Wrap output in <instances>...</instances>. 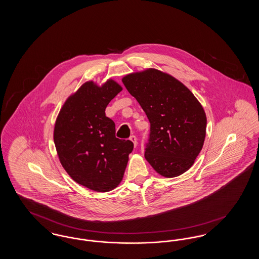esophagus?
Listing matches in <instances>:
<instances>
[{
    "mask_svg": "<svg viewBox=\"0 0 259 259\" xmlns=\"http://www.w3.org/2000/svg\"><path fill=\"white\" fill-rule=\"evenodd\" d=\"M130 141L134 144L135 147H137V145H138V139H137L136 136H131V137H130Z\"/></svg>",
    "mask_w": 259,
    "mask_h": 259,
    "instance_id": "34e87169",
    "label": "esophagus"
}]
</instances>
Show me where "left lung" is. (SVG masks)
I'll return each mask as SVG.
<instances>
[{"instance_id": "8db88e82", "label": "left lung", "mask_w": 259, "mask_h": 259, "mask_svg": "<svg viewBox=\"0 0 259 259\" xmlns=\"http://www.w3.org/2000/svg\"><path fill=\"white\" fill-rule=\"evenodd\" d=\"M122 82L150 123L145 157L165 178H175L194 164L206 138L207 116L183 82L154 68L126 74Z\"/></svg>"}]
</instances>
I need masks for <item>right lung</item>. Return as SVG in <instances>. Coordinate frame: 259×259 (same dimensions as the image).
<instances>
[{"label":"right lung","instance_id":"right-lung-1","mask_svg":"<svg viewBox=\"0 0 259 259\" xmlns=\"http://www.w3.org/2000/svg\"><path fill=\"white\" fill-rule=\"evenodd\" d=\"M122 87L109 78L101 85L84 82L62 106L53 140L65 171L75 183L97 192L117 187L134 145L115 137V124L105 110Z\"/></svg>","mask_w":259,"mask_h":259}]
</instances>
